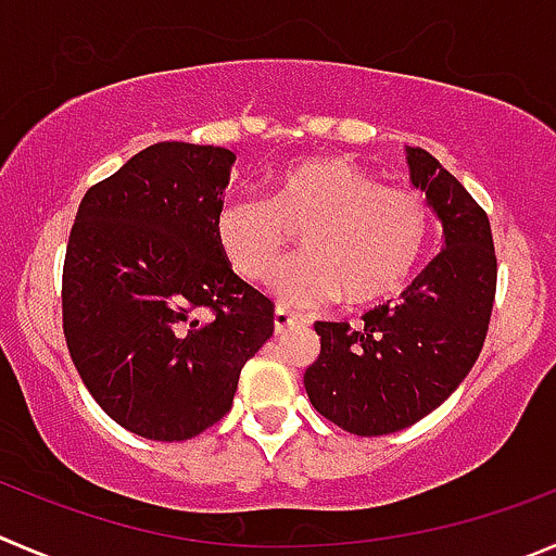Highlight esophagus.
<instances>
[{
    "instance_id": "1",
    "label": "esophagus",
    "mask_w": 556,
    "mask_h": 556,
    "mask_svg": "<svg viewBox=\"0 0 556 556\" xmlns=\"http://www.w3.org/2000/svg\"><path fill=\"white\" fill-rule=\"evenodd\" d=\"M273 325H275V336H283V332H292V330H298V327H303V319L294 314H289V311L278 308L275 311Z\"/></svg>"
}]
</instances>
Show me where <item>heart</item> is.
Instances as JSON below:
<instances>
[{
	"label": "heart",
	"mask_w": 556,
	"mask_h": 556,
	"mask_svg": "<svg viewBox=\"0 0 556 556\" xmlns=\"http://www.w3.org/2000/svg\"><path fill=\"white\" fill-rule=\"evenodd\" d=\"M301 231L306 253L269 278V292L294 311H319L346 294L368 305L401 292L426 253L431 210L409 188L341 155L281 168L273 193H231L215 213V242L229 267L262 283Z\"/></svg>",
	"instance_id": "1"
}]
</instances>
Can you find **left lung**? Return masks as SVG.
Masks as SVG:
<instances>
[{
  "mask_svg": "<svg viewBox=\"0 0 556 556\" xmlns=\"http://www.w3.org/2000/svg\"><path fill=\"white\" fill-rule=\"evenodd\" d=\"M415 188L440 218L445 248L361 327L316 321L319 361L305 393L319 415L357 437L415 426L464 382L483 349L496 292L489 215L420 147H406Z\"/></svg>",
  "mask_w": 556,
  "mask_h": 556,
  "instance_id": "left-lung-1",
  "label": "left lung"
}]
</instances>
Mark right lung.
Listing matches in <instances>:
<instances>
[{"mask_svg": "<svg viewBox=\"0 0 556 556\" xmlns=\"http://www.w3.org/2000/svg\"><path fill=\"white\" fill-rule=\"evenodd\" d=\"M235 152L161 141L92 185L62 269L71 357L100 409L144 440L218 422L273 336V303L215 242Z\"/></svg>", "mask_w": 556, "mask_h": 556, "instance_id": "1", "label": "right lung"}]
</instances>
